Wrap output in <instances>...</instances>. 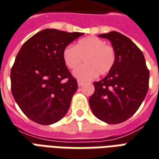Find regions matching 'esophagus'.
Returning a JSON list of instances; mask_svg holds the SVG:
<instances>
[{
	"instance_id": "34e87169",
	"label": "esophagus",
	"mask_w": 159,
	"mask_h": 159,
	"mask_svg": "<svg viewBox=\"0 0 159 159\" xmlns=\"http://www.w3.org/2000/svg\"><path fill=\"white\" fill-rule=\"evenodd\" d=\"M77 84H78V86H79V87H81V86H83V82H82V81L78 80V81H77Z\"/></svg>"
}]
</instances>
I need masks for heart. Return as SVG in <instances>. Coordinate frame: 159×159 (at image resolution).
I'll return each mask as SVG.
<instances>
[{
	"mask_svg": "<svg viewBox=\"0 0 159 159\" xmlns=\"http://www.w3.org/2000/svg\"><path fill=\"white\" fill-rule=\"evenodd\" d=\"M86 64L74 71L78 79L87 81L95 78L99 74L104 76L114 68L116 61V52L110 45L95 36L83 38L76 45H67L63 51V59L70 70L76 69L83 60Z\"/></svg>",
	"mask_w": 159,
	"mask_h": 159,
	"instance_id": "obj_1",
	"label": "heart"
}]
</instances>
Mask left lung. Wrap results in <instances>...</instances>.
Listing matches in <instances>:
<instances>
[{"label":"left lung","mask_w":159,"mask_h":159,"mask_svg":"<svg viewBox=\"0 0 159 159\" xmlns=\"http://www.w3.org/2000/svg\"><path fill=\"white\" fill-rule=\"evenodd\" d=\"M111 41L116 52L114 68L102 80L94 82L89 106L95 117L118 124L134 115L149 89V70L140 49L118 32L100 34Z\"/></svg>","instance_id":"1"}]
</instances>
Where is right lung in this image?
<instances>
[{
  "instance_id": "obj_1",
  "label": "right lung",
  "mask_w": 159,
  "mask_h": 159,
  "mask_svg": "<svg viewBox=\"0 0 159 159\" xmlns=\"http://www.w3.org/2000/svg\"><path fill=\"white\" fill-rule=\"evenodd\" d=\"M83 33L45 29L23 44L11 69V91L33 121L51 125L64 117L78 85L63 51Z\"/></svg>"
}]
</instances>
